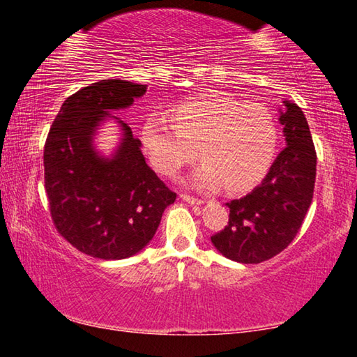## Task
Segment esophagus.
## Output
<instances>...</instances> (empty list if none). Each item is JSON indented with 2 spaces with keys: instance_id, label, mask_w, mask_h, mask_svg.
I'll list each match as a JSON object with an SVG mask.
<instances>
[{
  "instance_id": "obj_1",
  "label": "esophagus",
  "mask_w": 357,
  "mask_h": 357,
  "mask_svg": "<svg viewBox=\"0 0 357 357\" xmlns=\"http://www.w3.org/2000/svg\"><path fill=\"white\" fill-rule=\"evenodd\" d=\"M181 200H184L185 203H189V204H202V203H203V202L200 200V198L192 197V195H187V193H181Z\"/></svg>"
}]
</instances>
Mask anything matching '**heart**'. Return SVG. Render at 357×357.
<instances>
[{
  "label": "heart",
  "mask_w": 357,
  "mask_h": 357,
  "mask_svg": "<svg viewBox=\"0 0 357 357\" xmlns=\"http://www.w3.org/2000/svg\"><path fill=\"white\" fill-rule=\"evenodd\" d=\"M142 144L159 173L176 178L197 159L204 160L192 176L198 189H250L273 164L279 126L261 104L227 93L198 94L173 105L167 114H151L142 128Z\"/></svg>",
  "instance_id": "heart-1"
}]
</instances>
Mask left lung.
I'll return each mask as SVG.
<instances>
[{
  "instance_id": "left-lung-1",
  "label": "left lung",
  "mask_w": 357,
  "mask_h": 357,
  "mask_svg": "<svg viewBox=\"0 0 357 357\" xmlns=\"http://www.w3.org/2000/svg\"><path fill=\"white\" fill-rule=\"evenodd\" d=\"M280 124L287 148L277 155L261 184L227 203L228 225L211 236L223 257L257 264L293 243L310 208L317 176V153L301 108L283 100Z\"/></svg>"
}]
</instances>
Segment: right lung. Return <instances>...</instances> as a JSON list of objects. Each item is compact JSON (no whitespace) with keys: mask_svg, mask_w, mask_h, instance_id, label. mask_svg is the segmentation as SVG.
Masks as SVG:
<instances>
[{"mask_svg":"<svg viewBox=\"0 0 357 357\" xmlns=\"http://www.w3.org/2000/svg\"><path fill=\"white\" fill-rule=\"evenodd\" d=\"M146 84L100 80L64 100L44 148L45 190L58 233L86 255L123 259L140 252L155 234L162 214L176 200L148 167L142 143L123 128L112 160L95 153L92 137L108 112L130 107Z\"/></svg>","mask_w":357,"mask_h":357,"instance_id":"right-lung-1","label":"right lung"}]
</instances>
